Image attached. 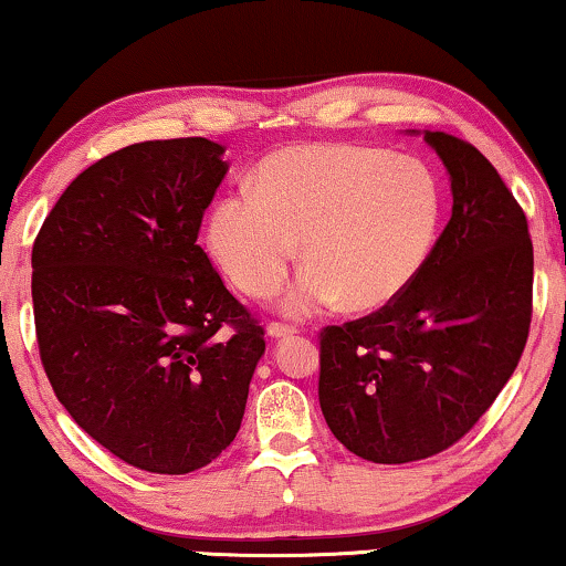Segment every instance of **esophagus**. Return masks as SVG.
<instances>
[{
	"mask_svg": "<svg viewBox=\"0 0 566 566\" xmlns=\"http://www.w3.org/2000/svg\"><path fill=\"white\" fill-rule=\"evenodd\" d=\"M296 327H293V324H285V322H270L268 324V335L270 337H275V339H281V337H293L296 335Z\"/></svg>",
	"mask_w": 566,
	"mask_h": 566,
	"instance_id": "1",
	"label": "esophagus"
}]
</instances>
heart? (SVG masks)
I'll return each instance as SVG.
<instances>
[{
    "mask_svg": "<svg viewBox=\"0 0 566 566\" xmlns=\"http://www.w3.org/2000/svg\"><path fill=\"white\" fill-rule=\"evenodd\" d=\"M443 190L422 159L358 144L285 146L260 161L250 190L208 213V247L252 298L281 289L298 254L306 268L285 296L306 316L345 304L374 312L397 301L428 265Z\"/></svg>",
    "mask_w": 566,
    "mask_h": 566,
    "instance_id": "heart-1",
    "label": "heart"
}]
</instances>
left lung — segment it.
Wrapping results in <instances>:
<instances>
[{
    "instance_id": "left-lung-1",
    "label": "left lung",
    "mask_w": 566,
    "mask_h": 566,
    "mask_svg": "<svg viewBox=\"0 0 566 566\" xmlns=\"http://www.w3.org/2000/svg\"><path fill=\"white\" fill-rule=\"evenodd\" d=\"M453 213L428 265L389 306L319 332V405L360 459H430L474 428L521 360L533 244L521 203L476 146L424 130Z\"/></svg>"
}]
</instances>
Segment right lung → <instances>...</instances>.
<instances>
[{
  "label": "right lung",
  "instance_id": "right-lung-1",
  "mask_svg": "<svg viewBox=\"0 0 566 566\" xmlns=\"http://www.w3.org/2000/svg\"><path fill=\"white\" fill-rule=\"evenodd\" d=\"M208 138L84 169L33 244L38 353L80 428L130 467L190 474L237 438L265 329L198 247L229 165Z\"/></svg>",
  "mask_w": 566,
  "mask_h": 566
}]
</instances>
